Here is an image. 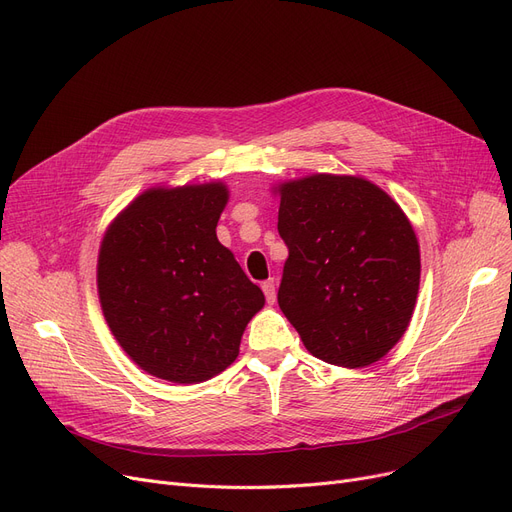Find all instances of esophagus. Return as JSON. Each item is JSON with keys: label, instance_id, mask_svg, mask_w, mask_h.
Listing matches in <instances>:
<instances>
[{"label": "esophagus", "instance_id": "1", "mask_svg": "<svg viewBox=\"0 0 512 512\" xmlns=\"http://www.w3.org/2000/svg\"><path fill=\"white\" fill-rule=\"evenodd\" d=\"M261 288H263V292H265L267 303L274 305V303H276V284H274V280H265V282L261 284Z\"/></svg>", "mask_w": 512, "mask_h": 512}]
</instances>
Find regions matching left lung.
<instances>
[{"mask_svg":"<svg viewBox=\"0 0 512 512\" xmlns=\"http://www.w3.org/2000/svg\"><path fill=\"white\" fill-rule=\"evenodd\" d=\"M274 193L288 247L282 313L321 361H380L407 332L419 292V242L405 211L361 176L313 174Z\"/></svg>","mask_w":512,"mask_h":512,"instance_id":"8db88e82","label":"left lung"}]
</instances>
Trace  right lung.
Masks as SVG:
<instances>
[{
    "mask_svg": "<svg viewBox=\"0 0 512 512\" xmlns=\"http://www.w3.org/2000/svg\"><path fill=\"white\" fill-rule=\"evenodd\" d=\"M224 182L155 186L107 226L97 257L103 317L149 375L199 384L238 357L265 297L215 234Z\"/></svg>",
    "mask_w": 512,
    "mask_h": 512,
    "instance_id": "add662e5",
    "label": "right lung"
}]
</instances>
